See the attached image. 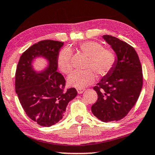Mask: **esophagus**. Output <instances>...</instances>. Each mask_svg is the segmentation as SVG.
Listing matches in <instances>:
<instances>
[{
    "mask_svg": "<svg viewBox=\"0 0 155 155\" xmlns=\"http://www.w3.org/2000/svg\"><path fill=\"white\" fill-rule=\"evenodd\" d=\"M85 90H86L85 88H79V89H77V92L78 94H81V93L84 92Z\"/></svg>",
    "mask_w": 155,
    "mask_h": 155,
    "instance_id": "1",
    "label": "esophagus"
}]
</instances>
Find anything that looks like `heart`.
<instances>
[{"label": "heart", "instance_id": "1", "mask_svg": "<svg viewBox=\"0 0 155 155\" xmlns=\"http://www.w3.org/2000/svg\"><path fill=\"white\" fill-rule=\"evenodd\" d=\"M78 48L88 56L86 69L74 71L67 77L69 86L82 88L92 84L95 80V74L104 77L110 72L115 62V55L110 50L103 48L102 45L95 41H86L79 45ZM71 51L69 48L61 50L58 56V65L61 71L68 74L72 69L71 63Z\"/></svg>", "mask_w": 155, "mask_h": 155}]
</instances>
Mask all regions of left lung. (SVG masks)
Wrapping results in <instances>:
<instances>
[{
  "mask_svg": "<svg viewBox=\"0 0 155 155\" xmlns=\"http://www.w3.org/2000/svg\"><path fill=\"white\" fill-rule=\"evenodd\" d=\"M102 38L117 55L113 67L93 89L97 100L91 107L93 114L104 122L119 121L126 117L138 100L143 87L142 67L131 45L116 37Z\"/></svg>",
  "mask_w": 155,
  "mask_h": 155,
  "instance_id": "1",
  "label": "left lung"
}]
</instances>
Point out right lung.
I'll use <instances>...</instances> for the list:
<instances>
[{
    "label": "right lung",
    "mask_w": 155,
    "mask_h": 155,
    "mask_svg": "<svg viewBox=\"0 0 155 155\" xmlns=\"http://www.w3.org/2000/svg\"><path fill=\"white\" fill-rule=\"evenodd\" d=\"M64 43L45 40L35 43L19 58L15 73V91L30 119L42 126H51L61 120L67 104L77 95L74 88L64 91L65 79L57 71L59 51ZM37 58L47 60L42 71H36Z\"/></svg>",
    "instance_id": "obj_1"
}]
</instances>
